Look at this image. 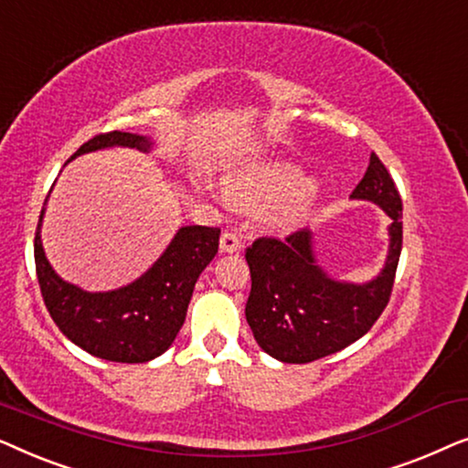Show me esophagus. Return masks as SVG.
<instances>
[{"label":"esophagus","instance_id":"obj_1","mask_svg":"<svg viewBox=\"0 0 468 468\" xmlns=\"http://www.w3.org/2000/svg\"><path fill=\"white\" fill-rule=\"evenodd\" d=\"M221 251L223 253H236L240 249V239L239 234L232 232V229H226V232L221 234V242H219Z\"/></svg>","mask_w":468,"mask_h":468}]
</instances>
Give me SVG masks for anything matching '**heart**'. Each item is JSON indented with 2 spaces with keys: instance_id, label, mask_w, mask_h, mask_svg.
I'll return each mask as SVG.
<instances>
[{
  "instance_id": "obj_1",
  "label": "heart",
  "mask_w": 468,
  "mask_h": 468,
  "mask_svg": "<svg viewBox=\"0 0 468 468\" xmlns=\"http://www.w3.org/2000/svg\"><path fill=\"white\" fill-rule=\"evenodd\" d=\"M306 178L292 164H260L236 172L226 181L228 200L242 208L277 207L271 221L279 228H292L309 210Z\"/></svg>"
}]
</instances>
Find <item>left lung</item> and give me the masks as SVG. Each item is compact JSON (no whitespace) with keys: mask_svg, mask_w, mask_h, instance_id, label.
<instances>
[{"mask_svg":"<svg viewBox=\"0 0 468 468\" xmlns=\"http://www.w3.org/2000/svg\"><path fill=\"white\" fill-rule=\"evenodd\" d=\"M351 197L379 204L392 217L386 268L370 283L330 279L317 266L306 228L283 240L260 236L247 247L245 260L251 271L247 322L260 347L281 362H315L356 343L373 328L392 296L402 249V200L375 153Z\"/></svg>","mask_w":468,"mask_h":468,"instance_id":"1","label":"left lung"}]
</instances>
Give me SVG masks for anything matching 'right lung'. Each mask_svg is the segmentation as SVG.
Wrapping results in <instances>:
<instances>
[{
    "label": "right lung",
    "instance_id": "1",
    "mask_svg": "<svg viewBox=\"0 0 468 468\" xmlns=\"http://www.w3.org/2000/svg\"><path fill=\"white\" fill-rule=\"evenodd\" d=\"M106 146L149 151L151 143L138 133L104 132L87 140L69 159ZM42 215L44 208L40 223ZM40 223L34 239L36 274L57 328L87 354L123 364L149 362L170 347L187 315L196 281L219 249L221 234L219 228H181L143 277L121 290L91 293L57 277L44 255Z\"/></svg>",
    "mask_w": 468,
    "mask_h": 468
}]
</instances>
